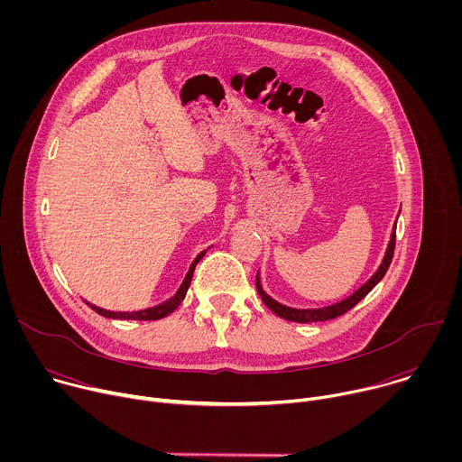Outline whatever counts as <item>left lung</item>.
<instances>
[{"label": "left lung", "instance_id": "obj_1", "mask_svg": "<svg viewBox=\"0 0 462 462\" xmlns=\"http://www.w3.org/2000/svg\"><path fill=\"white\" fill-rule=\"evenodd\" d=\"M394 237H397V234H394V228L391 232V241L387 245V250H385V255L382 259V265L378 267V271L371 276V280L367 283H364L356 292H353L349 298L335 303V305H328V307H323V309H292V307H287V305H282L278 303L276 300H273L269 294H265V291H263L261 287V282H259V274L255 276V289H257V294L261 296L263 303H265L274 314H278L280 318L283 319H289V321H298V323H312V321H327V319H333V318H338L342 314H346L347 310H351L362 298H365L371 289L383 278V274L387 273L389 265H391V259H393V252H394Z\"/></svg>", "mask_w": 462, "mask_h": 462}]
</instances>
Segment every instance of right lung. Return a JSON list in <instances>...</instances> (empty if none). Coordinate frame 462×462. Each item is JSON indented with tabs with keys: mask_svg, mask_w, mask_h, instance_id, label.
I'll return each mask as SVG.
<instances>
[{
	"mask_svg": "<svg viewBox=\"0 0 462 462\" xmlns=\"http://www.w3.org/2000/svg\"><path fill=\"white\" fill-rule=\"evenodd\" d=\"M203 255H205V252H201L199 255H197V257L193 259V263L189 265V271H188V274H186L182 285H180L179 291L175 292V296H171L170 300H166V301L161 303V305H155V307H150V309H144V310H135V312H113V310H104V309H100V307H97V305H91V303H88V305H89L95 312H98V314H102V316H106V318H115V319H161V318L171 314V312L182 303V300H184V296H186V291H188V287H189V282H191V278H193L195 265L203 259Z\"/></svg>",
	"mask_w": 462,
	"mask_h": 462,
	"instance_id": "obj_1",
	"label": "right lung"
}]
</instances>
